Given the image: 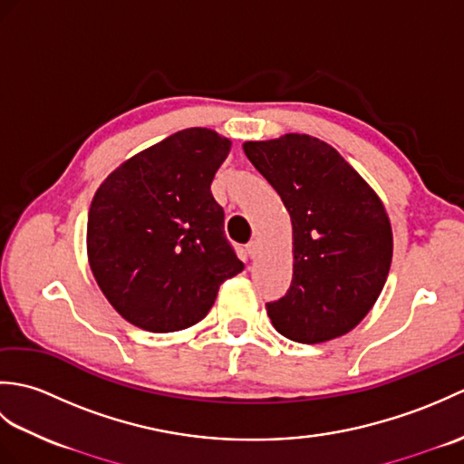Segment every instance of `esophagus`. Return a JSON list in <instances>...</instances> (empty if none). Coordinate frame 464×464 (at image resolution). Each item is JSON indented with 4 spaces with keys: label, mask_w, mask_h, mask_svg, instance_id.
I'll list each match as a JSON object with an SVG mask.
<instances>
[{
    "label": "esophagus",
    "mask_w": 464,
    "mask_h": 464,
    "mask_svg": "<svg viewBox=\"0 0 464 464\" xmlns=\"http://www.w3.org/2000/svg\"><path fill=\"white\" fill-rule=\"evenodd\" d=\"M245 251H247V257L249 259H255V257H257V253H259V243L257 241L247 243V247H245Z\"/></svg>",
    "instance_id": "esophagus-1"
}]
</instances>
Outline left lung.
Wrapping results in <instances>:
<instances>
[{
	"label": "left lung",
	"mask_w": 464,
	"mask_h": 464,
	"mask_svg": "<svg viewBox=\"0 0 464 464\" xmlns=\"http://www.w3.org/2000/svg\"><path fill=\"white\" fill-rule=\"evenodd\" d=\"M243 150L293 223V281L285 297L267 303L273 327L307 344L341 337L371 311L391 269L392 233L381 199L317 137L289 133Z\"/></svg>",
	"instance_id": "1"
}]
</instances>
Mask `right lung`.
Listing matches in <instances>:
<instances>
[{
    "instance_id": "1",
    "label": "right lung",
    "mask_w": 464,
    "mask_h": 464,
    "mask_svg": "<svg viewBox=\"0 0 464 464\" xmlns=\"http://www.w3.org/2000/svg\"><path fill=\"white\" fill-rule=\"evenodd\" d=\"M231 141L201 127L131 157L97 189L87 253L103 295L151 333L199 323L225 279L245 269L225 237L211 181Z\"/></svg>"
}]
</instances>
